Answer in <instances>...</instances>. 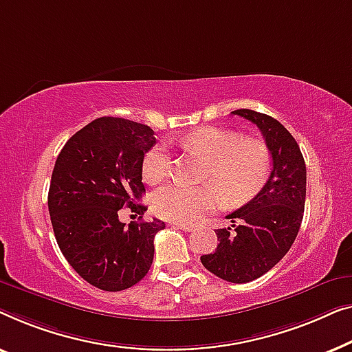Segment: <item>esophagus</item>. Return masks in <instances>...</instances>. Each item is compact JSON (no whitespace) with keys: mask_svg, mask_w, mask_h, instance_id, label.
Here are the masks:
<instances>
[{"mask_svg":"<svg viewBox=\"0 0 352 352\" xmlns=\"http://www.w3.org/2000/svg\"><path fill=\"white\" fill-rule=\"evenodd\" d=\"M174 226H177L178 230H182V231H192V230H195V225H192V223H182V221H180V223L177 221V223H174Z\"/></svg>","mask_w":352,"mask_h":352,"instance_id":"34e87169","label":"esophagus"}]
</instances>
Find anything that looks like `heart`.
<instances>
[{"mask_svg":"<svg viewBox=\"0 0 352 352\" xmlns=\"http://www.w3.org/2000/svg\"><path fill=\"white\" fill-rule=\"evenodd\" d=\"M185 150L199 153L209 160L207 185L190 188L166 185L155 191L151 209L169 221L195 223L223 206H239L254 199L266 185L273 169L271 151L260 138H247L221 127H199L178 138ZM170 153L164 143H157L142 160V177L150 185L160 183L170 172Z\"/></svg>","mask_w":352,"mask_h":352,"instance_id":"heart-1","label":"heart"}]
</instances>
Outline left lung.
Listing matches in <instances>:
<instances>
[{
    "instance_id": "1",
    "label": "left lung",
    "mask_w": 352,
    "mask_h": 352,
    "mask_svg": "<svg viewBox=\"0 0 352 352\" xmlns=\"http://www.w3.org/2000/svg\"><path fill=\"white\" fill-rule=\"evenodd\" d=\"M231 113L260 129L273 169L254 199L226 215L231 228L215 231L219 245L201 261L220 279L245 284L268 273L294 244L305 212L306 166L298 143L274 118L245 108Z\"/></svg>"
}]
</instances>
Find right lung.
I'll return each instance as SVG.
<instances>
[{
  "label": "right lung",
  "instance_id": "1",
  "mask_svg": "<svg viewBox=\"0 0 352 352\" xmlns=\"http://www.w3.org/2000/svg\"><path fill=\"white\" fill-rule=\"evenodd\" d=\"M151 127L122 118L94 120L57 156L47 207L57 244L76 273L107 292L135 285L151 268L164 221H120L129 207L142 219V160L155 146Z\"/></svg>",
  "mask_w": 352,
  "mask_h": 352
}]
</instances>
